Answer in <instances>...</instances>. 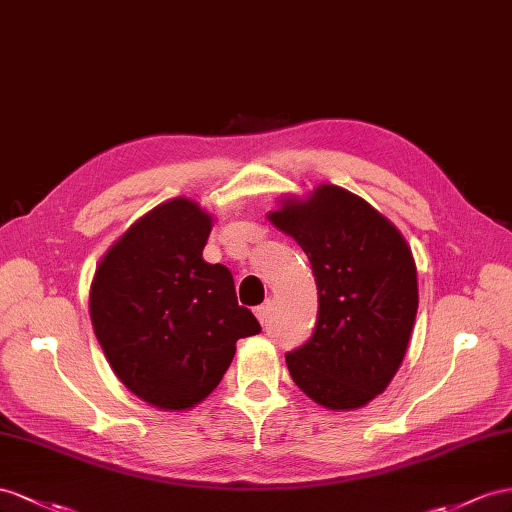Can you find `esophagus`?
Returning <instances> with one entry per match:
<instances>
[{
	"instance_id": "obj_1",
	"label": "esophagus",
	"mask_w": 512,
	"mask_h": 512,
	"mask_svg": "<svg viewBox=\"0 0 512 512\" xmlns=\"http://www.w3.org/2000/svg\"><path fill=\"white\" fill-rule=\"evenodd\" d=\"M270 311H272V300H266L264 305L255 307V316H257V320H259L261 324H266V322H268V316H270Z\"/></svg>"
}]
</instances>
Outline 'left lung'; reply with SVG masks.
Instances as JSON below:
<instances>
[{"label": "left lung", "instance_id": "8db88e82", "mask_svg": "<svg viewBox=\"0 0 512 512\" xmlns=\"http://www.w3.org/2000/svg\"><path fill=\"white\" fill-rule=\"evenodd\" d=\"M309 257L318 320L285 355L294 383L326 409H357L398 372L417 313L415 261L400 231L352 192L322 186L272 212Z\"/></svg>", "mask_w": 512, "mask_h": 512}]
</instances>
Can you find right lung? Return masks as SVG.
<instances>
[{
	"label": "right lung",
	"mask_w": 512,
	"mask_h": 512,
	"mask_svg": "<svg viewBox=\"0 0 512 512\" xmlns=\"http://www.w3.org/2000/svg\"><path fill=\"white\" fill-rule=\"evenodd\" d=\"M212 216L173 199L142 216L103 257L90 318L114 374L138 398L181 411L225 376L235 342L261 326L238 305L233 274L207 264Z\"/></svg>",
	"instance_id": "obj_1"
}]
</instances>
